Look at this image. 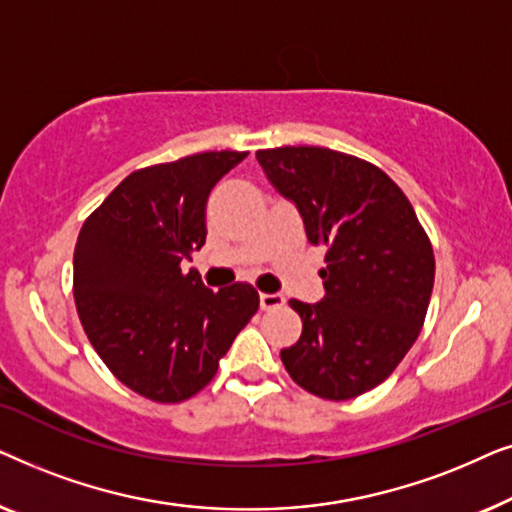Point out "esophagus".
I'll use <instances>...</instances> for the list:
<instances>
[{"instance_id":"34e87169","label":"esophagus","mask_w":512,"mask_h":512,"mask_svg":"<svg viewBox=\"0 0 512 512\" xmlns=\"http://www.w3.org/2000/svg\"><path fill=\"white\" fill-rule=\"evenodd\" d=\"M286 303L282 293H261V310H277Z\"/></svg>"}]
</instances>
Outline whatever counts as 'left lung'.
<instances>
[{"label": "left lung", "instance_id": "1", "mask_svg": "<svg viewBox=\"0 0 512 512\" xmlns=\"http://www.w3.org/2000/svg\"><path fill=\"white\" fill-rule=\"evenodd\" d=\"M275 191L293 202L307 240L326 247V296L291 300L303 319L282 349L293 382L347 401L394 373L422 331L436 261L405 193L380 167L321 146L256 153Z\"/></svg>", "mask_w": 512, "mask_h": 512}]
</instances>
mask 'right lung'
Listing matches in <instances>:
<instances>
[{
	"label": "right lung",
	"instance_id": "add662e5",
	"mask_svg": "<svg viewBox=\"0 0 512 512\" xmlns=\"http://www.w3.org/2000/svg\"><path fill=\"white\" fill-rule=\"evenodd\" d=\"M247 151H207L125 177L83 223L74 300L90 345L125 387L158 403L198 394L258 310L249 284L212 291L181 270L207 237L212 188Z\"/></svg>",
	"mask_w": 512,
	"mask_h": 512
}]
</instances>
